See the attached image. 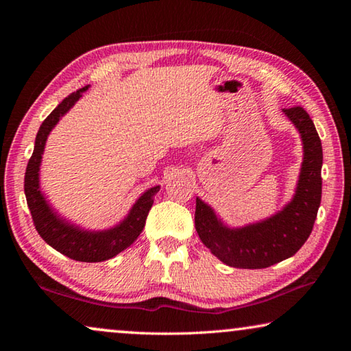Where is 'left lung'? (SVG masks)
I'll return each mask as SVG.
<instances>
[{
  "instance_id": "left-lung-1",
  "label": "left lung",
  "mask_w": 351,
  "mask_h": 351,
  "mask_svg": "<svg viewBox=\"0 0 351 351\" xmlns=\"http://www.w3.org/2000/svg\"><path fill=\"white\" fill-rule=\"evenodd\" d=\"M304 141V162L291 203L266 221L229 229L209 206L197 198L195 229L213 255L232 268H268L294 255L310 237L322 198V144L316 127L302 106L283 108Z\"/></svg>"
}]
</instances>
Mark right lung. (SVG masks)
Returning <instances> with one entry per match:
<instances>
[{"instance_id":"obj_1","label":"right lung","mask_w":351,"mask_h":351,"mask_svg":"<svg viewBox=\"0 0 351 351\" xmlns=\"http://www.w3.org/2000/svg\"><path fill=\"white\" fill-rule=\"evenodd\" d=\"M85 90H88V86H83L82 90H77L75 93L69 94L68 97H64L62 104H58L57 108L40 125L37 138H35L34 153L26 167L25 193L34 226L41 239L69 258L93 263V261H104L114 257L138 239L145 226L148 212L153 206V197L159 192V186L148 189L121 224L116 226L114 229L104 230V232H88V230L74 228L73 224L63 221L51 210L38 189L41 154L45 150L47 134L54 128L58 119L82 97Z\"/></svg>"}]
</instances>
